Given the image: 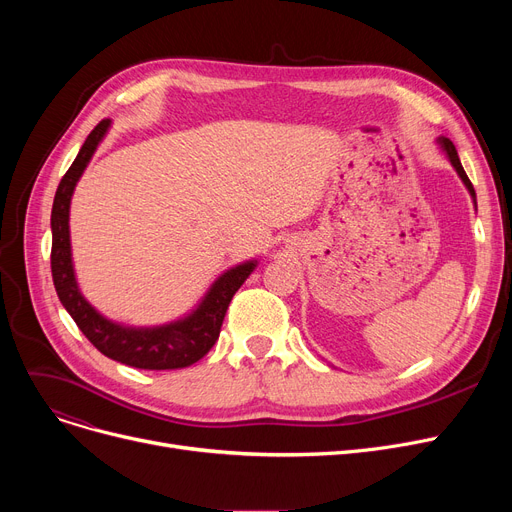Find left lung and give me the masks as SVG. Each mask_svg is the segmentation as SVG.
<instances>
[{
	"instance_id": "8db88e82",
	"label": "left lung",
	"mask_w": 512,
	"mask_h": 512,
	"mask_svg": "<svg viewBox=\"0 0 512 512\" xmlns=\"http://www.w3.org/2000/svg\"><path fill=\"white\" fill-rule=\"evenodd\" d=\"M438 141H440L442 149L446 151V155H448V159H450V164L454 166L456 174H459V176H461V180L465 182V186L469 188V193H471V197H473V201H475V191H473V184H471L469 176L465 174V170H463V166H461V159H459V153H456V149H454L452 141H450V139H446V137H442V139H438Z\"/></svg>"
}]
</instances>
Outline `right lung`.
Segmentation results:
<instances>
[{"mask_svg": "<svg viewBox=\"0 0 512 512\" xmlns=\"http://www.w3.org/2000/svg\"><path fill=\"white\" fill-rule=\"evenodd\" d=\"M110 120H101L80 147L72 166L60 180L51 207V276L58 297L66 311L76 321L78 330L83 332L99 353L118 363L137 369H182L203 359L220 336V328L228 305L236 290L242 286L251 272L255 261H247L232 267L224 276L213 282L205 294L203 303L180 321L157 328H124L114 321L99 315L80 294L74 278L72 253H70V230L68 213L74 186L85 172L89 159L93 157L103 134L110 128Z\"/></svg>", "mask_w": 512, "mask_h": 512, "instance_id": "add662e5", "label": "right lung"}]
</instances>
